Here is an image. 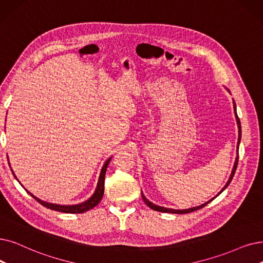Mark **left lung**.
<instances>
[{"label": "left lung", "mask_w": 263, "mask_h": 263, "mask_svg": "<svg viewBox=\"0 0 263 263\" xmlns=\"http://www.w3.org/2000/svg\"><path fill=\"white\" fill-rule=\"evenodd\" d=\"M228 91H229V89H227ZM230 92V91H229ZM233 109H234V114H235V119H236V123H237V128H238V140H237V146H236V158H235V162H234V165H233V168H232V172H231V175L229 177V179H228L227 184L224 185V187L218 192V195H217L216 197H218L220 193L229 186V184L231 182L233 176H234V173H235V170H236V166H237V162H238V146H239V143H241V138H242V129H241V122H239V119L237 117V114H236V105H235V102L233 100ZM216 197H214L213 199H211L210 201L205 202L204 204H201L199 205V206H196V208H191V209H187V210H173V209H167V208H163V206H159V205H156L154 204L153 202H151L149 200H147V198L144 196V193L142 192V198L145 202V204L147 205V206H149L152 210L154 211H157V212H162V213H172V214H187V213H191V212H195V211H198L202 208H204L205 205H208L212 200H214Z\"/></svg>", "instance_id": "8db88e82"}]
</instances>
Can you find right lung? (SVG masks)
Wrapping results in <instances>:
<instances>
[{"label": "right lung", "mask_w": 263, "mask_h": 263, "mask_svg": "<svg viewBox=\"0 0 263 263\" xmlns=\"http://www.w3.org/2000/svg\"><path fill=\"white\" fill-rule=\"evenodd\" d=\"M8 160V164L10 165L9 163V159L7 158ZM111 160V157L108 158L105 163L103 164V166H102V170H101V173H100V176H99V180H98V185H97V188L93 192V195L91 196L88 200L82 202V203H78V204H73V205H60V204H55V203H49V202H46V201H43L39 198H36L34 195H32V193L30 191H28L24 186L21 185V182L19 181V179L17 178V176L15 175L14 171L11 170V172H13L15 178L19 181V184L24 187L27 192L29 193V195L31 197H33L34 199H35L37 202H40L43 206L47 208L49 210H53V211H57V212H62V213H67V214H81V213H84V212H87L91 209H93L95 206H97V205L100 203V201L102 200V198H103V195H104V180H105V173H106V170H107V166L110 162Z\"/></svg>", "instance_id": "obj_1"}]
</instances>
